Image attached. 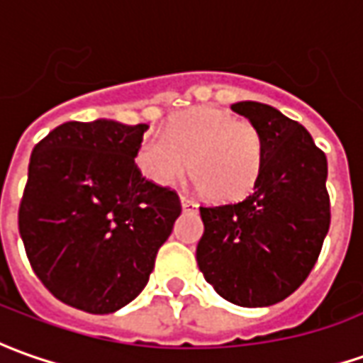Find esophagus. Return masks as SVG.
Listing matches in <instances>:
<instances>
[{"mask_svg": "<svg viewBox=\"0 0 363 363\" xmlns=\"http://www.w3.org/2000/svg\"><path fill=\"white\" fill-rule=\"evenodd\" d=\"M181 204L184 211H194V208H196V202L191 201V199H186V196H181Z\"/></svg>", "mask_w": 363, "mask_h": 363, "instance_id": "obj_1", "label": "esophagus"}]
</instances>
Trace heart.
Here are the masks:
<instances>
[{"label":"heart","mask_w":363,"mask_h":363,"mask_svg":"<svg viewBox=\"0 0 363 363\" xmlns=\"http://www.w3.org/2000/svg\"><path fill=\"white\" fill-rule=\"evenodd\" d=\"M135 162L159 186H172L189 169L206 199L238 201L262 174L264 135L228 111L194 107L172 117L162 135H147L140 140Z\"/></svg>","instance_id":"b5f03b06"}]
</instances>
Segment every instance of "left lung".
<instances>
[{
    "instance_id": "left-lung-1",
    "label": "left lung",
    "mask_w": 363,
    "mask_h": 363,
    "mask_svg": "<svg viewBox=\"0 0 363 363\" xmlns=\"http://www.w3.org/2000/svg\"><path fill=\"white\" fill-rule=\"evenodd\" d=\"M264 135L266 162L240 202L201 206L196 262L224 300L244 308L282 302L316 264L330 228L328 161L310 133L280 111L233 105Z\"/></svg>"
}]
</instances>
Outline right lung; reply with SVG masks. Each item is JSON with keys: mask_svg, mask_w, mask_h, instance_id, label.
I'll list each match as a JSON object with an SVG mask.
<instances>
[{"mask_svg": "<svg viewBox=\"0 0 363 363\" xmlns=\"http://www.w3.org/2000/svg\"><path fill=\"white\" fill-rule=\"evenodd\" d=\"M149 125L69 121L35 145L19 234L37 278L57 300L111 314L143 292L181 214L171 189L135 164Z\"/></svg>", "mask_w": 363, "mask_h": 363, "instance_id": "add662e5", "label": "right lung"}]
</instances>
